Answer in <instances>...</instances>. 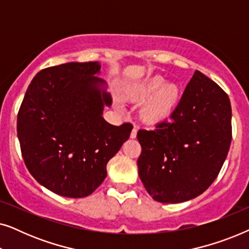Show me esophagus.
<instances>
[{
	"label": "esophagus",
	"mask_w": 249,
	"mask_h": 249,
	"mask_svg": "<svg viewBox=\"0 0 249 249\" xmlns=\"http://www.w3.org/2000/svg\"><path fill=\"white\" fill-rule=\"evenodd\" d=\"M137 137V128H134L132 129V131H131V134H130V138H136Z\"/></svg>",
	"instance_id": "obj_1"
}]
</instances>
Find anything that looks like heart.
<instances>
[{"label":"heart","mask_w":249,"mask_h":249,"mask_svg":"<svg viewBox=\"0 0 249 249\" xmlns=\"http://www.w3.org/2000/svg\"><path fill=\"white\" fill-rule=\"evenodd\" d=\"M127 97L134 102H146L142 115L149 124H160L171 117L180 102V89L175 84H166L161 76L148 78L125 90Z\"/></svg>","instance_id":"obj_1"}]
</instances>
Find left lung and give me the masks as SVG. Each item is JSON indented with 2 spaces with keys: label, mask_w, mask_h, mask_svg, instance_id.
<instances>
[{
  "label": "left lung",
  "mask_w": 249,
  "mask_h": 249,
  "mask_svg": "<svg viewBox=\"0 0 249 249\" xmlns=\"http://www.w3.org/2000/svg\"><path fill=\"white\" fill-rule=\"evenodd\" d=\"M170 118L138 130L137 165L153 199L175 204L199 196L219 175L232 138L230 100L196 70Z\"/></svg>",
  "instance_id": "8db88e82"
}]
</instances>
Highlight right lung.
<instances>
[{
    "label": "right lung",
    "mask_w": 249,
    "mask_h": 249,
    "mask_svg": "<svg viewBox=\"0 0 249 249\" xmlns=\"http://www.w3.org/2000/svg\"><path fill=\"white\" fill-rule=\"evenodd\" d=\"M97 62H69L34 77L17 118L25 164L40 185L60 196L90 195L107 177V164L132 130L102 117L112 104Z\"/></svg>",
    "instance_id": "obj_1"
}]
</instances>
